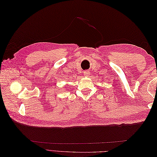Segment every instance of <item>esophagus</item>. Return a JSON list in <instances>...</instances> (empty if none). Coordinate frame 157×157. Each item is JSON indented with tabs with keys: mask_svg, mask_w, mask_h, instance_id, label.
<instances>
[{
	"mask_svg": "<svg viewBox=\"0 0 157 157\" xmlns=\"http://www.w3.org/2000/svg\"><path fill=\"white\" fill-rule=\"evenodd\" d=\"M83 73H84V75L86 77H88L90 74V73L89 71H84Z\"/></svg>",
	"mask_w": 157,
	"mask_h": 157,
	"instance_id": "34e87169",
	"label": "esophagus"
}]
</instances>
